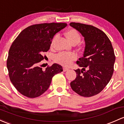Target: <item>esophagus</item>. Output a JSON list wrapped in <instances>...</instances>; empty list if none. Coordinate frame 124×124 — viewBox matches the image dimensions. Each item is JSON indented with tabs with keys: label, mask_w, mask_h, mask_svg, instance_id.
Instances as JSON below:
<instances>
[{
	"label": "esophagus",
	"mask_w": 124,
	"mask_h": 124,
	"mask_svg": "<svg viewBox=\"0 0 124 124\" xmlns=\"http://www.w3.org/2000/svg\"><path fill=\"white\" fill-rule=\"evenodd\" d=\"M68 68L64 67L63 68V72H66V71H68Z\"/></svg>",
	"instance_id": "esophagus-1"
}]
</instances>
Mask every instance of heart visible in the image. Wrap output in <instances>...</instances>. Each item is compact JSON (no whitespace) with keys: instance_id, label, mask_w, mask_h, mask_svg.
<instances>
[{"instance_id":"b5f03b06","label":"heart","mask_w":124,"mask_h":124,"mask_svg":"<svg viewBox=\"0 0 124 124\" xmlns=\"http://www.w3.org/2000/svg\"><path fill=\"white\" fill-rule=\"evenodd\" d=\"M66 39L72 45H75L79 43L81 39L80 34L77 30L70 29L65 33ZM58 36L56 35L53 37L51 43V46H53L54 42L56 40ZM77 55L72 52H63V53H59L58 55L56 56L55 61L65 66H68L71 63V62L75 59H76Z\"/></svg>"}]
</instances>
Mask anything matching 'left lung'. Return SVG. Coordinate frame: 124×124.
<instances>
[{
  "instance_id": "1",
  "label": "left lung",
  "mask_w": 124,
  "mask_h": 124,
  "mask_svg": "<svg viewBox=\"0 0 124 124\" xmlns=\"http://www.w3.org/2000/svg\"><path fill=\"white\" fill-rule=\"evenodd\" d=\"M70 25L83 35L85 42L83 56L77 61L83 68L75 70L77 77L70 85L78 94L92 97L100 93L112 77L115 61L114 49L106 34L99 28L78 23Z\"/></svg>"
}]
</instances>
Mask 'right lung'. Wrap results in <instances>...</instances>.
Wrapping results in <instances>:
<instances>
[{"instance_id":"add662e5","label":"right lung","mask_w":124,"mask_h":124,"mask_svg":"<svg viewBox=\"0 0 124 124\" xmlns=\"http://www.w3.org/2000/svg\"><path fill=\"white\" fill-rule=\"evenodd\" d=\"M66 23H43L25 28L13 41L7 59V68L11 83L18 92L29 98H35L49 88L55 74L63 71L57 63L46 68L38 65L45 59L56 33Z\"/></svg>"}]
</instances>
